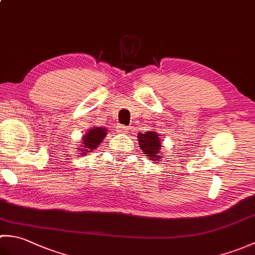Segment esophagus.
Returning a JSON list of instances; mask_svg holds the SVG:
<instances>
[{
	"label": "esophagus",
	"instance_id": "1",
	"mask_svg": "<svg viewBox=\"0 0 255 255\" xmlns=\"http://www.w3.org/2000/svg\"><path fill=\"white\" fill-rule=\"evenodd\" d=\"M118 131H121L123 133H126V132L129 131V127H127V126H119L118 127Z\"/></svg>",
	"mask_w": 255,
	"mask_h": 255
}]
</instances>
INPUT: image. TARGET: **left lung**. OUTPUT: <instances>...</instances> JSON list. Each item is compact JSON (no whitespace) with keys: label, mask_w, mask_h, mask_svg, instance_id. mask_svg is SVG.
<instances>
[{"label":"left lung","mask_w":255,"mask_h":255,"mask_svg":"<svg viewBox=\"0 0 255 255\" xmlns=\"http://www.w3.org/2000/svg\"><path fill=\"white\" fill-rule=\"evenodd\" d=\"M139 147L144 152V154L149 156V159L153 161H158L160 159L158 155L159 152H161V141L159 139V136L154 131H148L141 133L139 132L138 136Z\"/></svg>","instance_id":"obj_1"}]
</instances>
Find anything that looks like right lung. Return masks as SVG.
<instances>
[{
    "instance_id": "1",
    "label": "right lung",
    "mask_w": 255,
    "mask_h": 255,
    "mask_svg": "<svg viewBox=\"0 0 255 255\" xmlns=\"http://www.w3.org/2000/svg\"><path fill=\"white\" fill-rule=\"evenodd\" d=\"M106 130L107 129H105V128L94 127V128H92L90 131H88V133H85L84 134L85 137L83 138V142H82L84 147L81 149L80 153H83V155H84L88 150H95V148L99 147L102 140L104 139L106 136ZM83 148H85L86 150H83Z\"/></svg>"
}]
</instances>
